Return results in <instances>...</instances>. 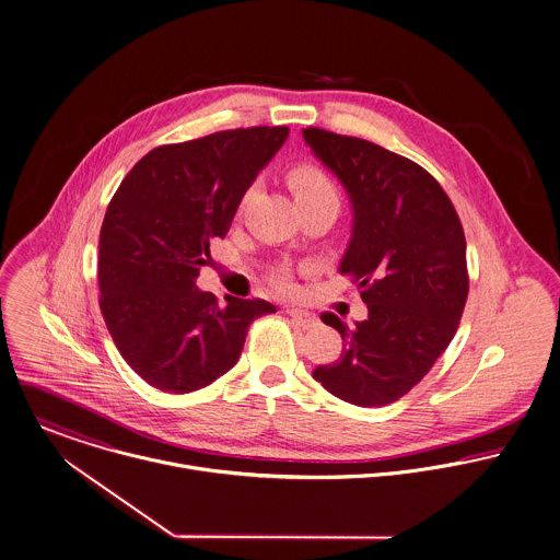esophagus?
Instances as JSON below:
<instances>
[{"mask_svg": "<svg viewBox=\"0 0 560 560\" xmlns=\"http://www.w3.org/2000/svg\"><path fill=\"white\" fill-rule=\"evenodd\" d=\"M287 313L291 315V319L298 324V326H302V328H311V326H315L317 324V317L315 315H311V313H306V311H300V308H287Z\"/></svg>", "mask_w": 560, "mask_h": 560, "instance_id": "1", "label": "esophagus"}]
</instances>
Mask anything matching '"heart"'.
<instances>
[{
  "instance_id": "heart-1",
  "label": "heart",
  "mask_w": 560,
  "mask_h": 560,
  "mask_svg": "<svg viewBox=\"0 0 560 560\" xmlns=\"http://www.w3.org/2000/svg\"><path fill=\"white\" fill-rule=\"evenodd\" d=\"M289 185L295 192V199H308V197H319V195H337L335 185L330 183V178L311 165H300L289 174ZM276 284L280 289H291V280L287 273H280L276 278Z\"/></svg>"
}]
</instances>
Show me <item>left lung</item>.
<instances>
[{"mask_svg": "<svg viewBox=\"0 0 560 560\" xmlns=\"http://www.w3.org/2000/svg\"><path fill=\"white\" fill-rule=\"evenodd\" d=\"M302 137L352 201L339 271L359 282L370 311L357 328L322 315L346 343L313 377L350 404L386 406L432 370L456 335L469 291L465 232L445 190L417 163L319 128Z\"/></svg>", "mask_w": 560, "mask_h": 560, "instance_id": "1", "label": "left lung"}]
</instances>
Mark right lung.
I'll return each instance as SVG.
<instances>
[{"instance_id":"right-lung-1","label":"right lung","mask_w":560,"mask_h":560,"mask_svg":"<svg viewBox=\"0 0 560 560\" xmlns=\"http://www.w3.org/2000/svg\"><path fill=\"white\" fill-rule=\"evenodd\" d=\"M287 126L214 132L145 154L108 203L100 232V308L124 361L165 393L208 386L241 357L249 324L276 306L195 287Z\"/></svg>"}]
</instances>
